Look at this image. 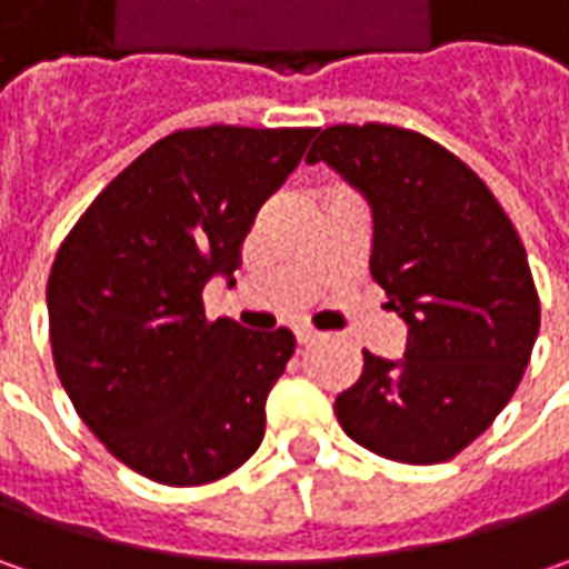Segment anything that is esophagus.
I'll return each mask as SVG.
<instances>
[{"instance_id": "34e87169", "label": "esophagus", "mask_w": 569, "mask_h": 569, "mask_svg": "<svg viewBox=\"0 0 569 569\" xmlns=\"http://www.w3.org/2000/svg\"><path fill=\"white\" fill-rule=\"evenodd\" d=\"M295 336H297V345H303V348H307V345H313V341L319 339L317 332H313V329H307V326H303V329H297Z\"/></svg>"}]
</instances>
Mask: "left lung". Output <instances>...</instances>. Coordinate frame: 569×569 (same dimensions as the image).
Listing matches in <instances>:
<instances>
[{
	"instance_id": "1",
	"label": "left lung",
	"mask_w": 569,
	"mask_h": 569,
	"mask_svg": "<svg viewBox=\"0 0 569 569\" xmlns=\"http://www.w3.org/2000/svg\"><path fill=\"white\" fill-rule=\"evenodd\" d=\"M307 161L370 202V274L408 326L402 361L363 351L361 380L336 399L341 430L392 462H447L493 425L532 358L526 247L485 180L415 129L329 126Z\"/></svg>"
}]
</instances>
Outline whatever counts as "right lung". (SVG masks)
<instances>
[{"instance_id": "obj_1", "label": "right lung", "mask_w": 569, "mask_h": 569, "mask_svg": "<svg viewBox=\"0 0 569 569\" xmlns=\"http://www.w3.org/2000/svg\"><path fill=\"white\" fill-rule=\"evenodd\" d=\"M313 136L170 132L107 183L56 252V373L100 443L158 485H211L262 443L266 399L295 336L208 319L202 288L240 266L256 211Z\"/></svg>"}]
</instances>
